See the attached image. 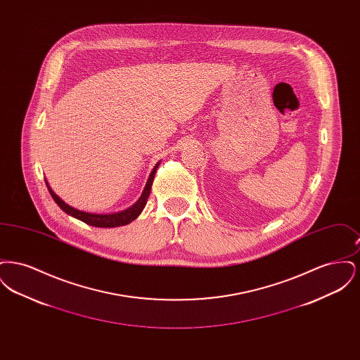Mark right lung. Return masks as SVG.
<instances>
[{
	"instance_id": "obj_1",
	"label": "right lung",
	"mask_w": 360,
	"mask_h": 360,
	"mask_svg": "<svg viewBox=\"0 0 360 360\" xmlns=\"http://www.w3.org/2000/svg\"><path fill=\"white\" fill-rule=\"evenodd\" d=\"M160 162H158L155 165L153 172L150 174L148 179H147V184L144 186V190L140 195V198L137 200L136 202L132 206H129L128 209L125 210H121V212H116V213H108V214H97V213H89V212H84V210H78L72 206L68 205L62 198H59L53 190L50 188L49 182L46 181V185L49 188V191L51 194L53 201L59 205V207L68 213L69 216H72L84 223L89 224L91 226H98V228H115V226H121V225H127V224L132 223L134 220H136L137 217L140 216V213L143 212L144 206L148 201V197H150V193H151V188H153V182H154L155 174H156V169L159 167Z\"/></svg>"
}]
</instances>
